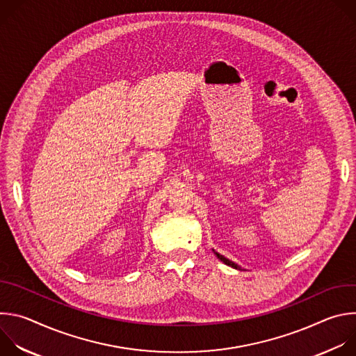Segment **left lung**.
<instances>
[{
	"label": "left lung",
	"mask_w": 356,
	"mask_h": 356,
	"mask_svg": "<svg viewBox=\"0 0 356 356\" xmlns=\"http://www.w3.org/2000/svg\"><path fill=\"white\" fill-rule=\"evenodd\" d=\"M213 250H214V249H213ZM214 253H216V257H217L221 262H224L225 265H228V266H231V268H234V269H236V270H241V266H238V265H236V264H234L232 261H229V259H227L225 257L220 255V253H218V252H216V250H214Z\"/></svg>",
	"instance_id": "left-lung-1"
}]
</instances>
